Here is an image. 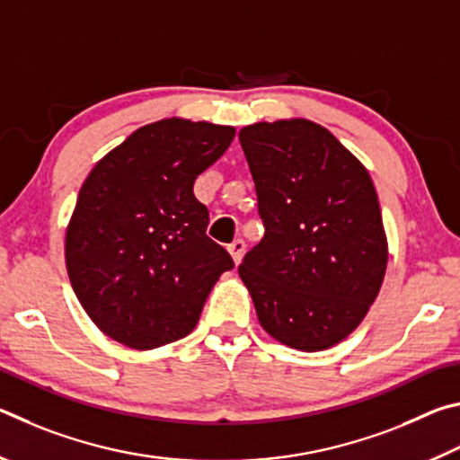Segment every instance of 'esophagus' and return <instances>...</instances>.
Instances as JSON below:
<instances>
[{
	"mask_svg": "<svg viewBox=\"0 0 460 460\" xmlns=\"http://www.w3.org/2000/svg\"><path fill=\"white\" fill-rule=\"evenodd\" d=\"M227 252L231 253V258H233V263H237L243 260V253H245V243L241 239H237V241H233V243L227 247Z\"/></svg>",
	"mask_w": 460,
	"mask_h": 460,
	"instance_id": "34e87169",
	"label": "esophagus"
}]
</instances>
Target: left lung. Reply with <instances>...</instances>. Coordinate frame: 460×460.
Wrapping results in <instances>:
<instances>
[{
	"instance_id": "8db88e82",
	"label": "left lung",
	"mask_w": 460,
	"mask_h": 460,
	"mask_svg": "<svg viewBox=\"0 0 460 460\" xmlns=\"http://www.w3.org/2000/svg\"><path fill=\"white\" fill-rule=\"evenodd\" d=\"M239 142L266 227L239 266L260 324L298 351L337 345L361 324L387 268L367 168L308 119L253 123Z\"/></svg>"
}]
</instances>
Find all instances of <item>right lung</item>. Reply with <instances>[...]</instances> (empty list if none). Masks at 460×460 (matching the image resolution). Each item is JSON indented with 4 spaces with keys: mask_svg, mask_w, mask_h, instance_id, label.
Instances as JSON below:
<instances>
[{
    "mask_svg": "<svg viewBox=\"0 0 460 460\" xmlns=\"http://www.w3.org/2000/svg\"><path fill=\"white\" fill-rule=\"evenodd\" d=\"M235 128L170 118L136 129L83 182L66 227L73 290L101 332L147 351L189 334L231 255L194 199Z\"/></svg>",
    "mask_w": 460,
    "mask_h": 460,
    "instance_id": "right-lung-1",
    "label": "right lung"
}]
</instances>
